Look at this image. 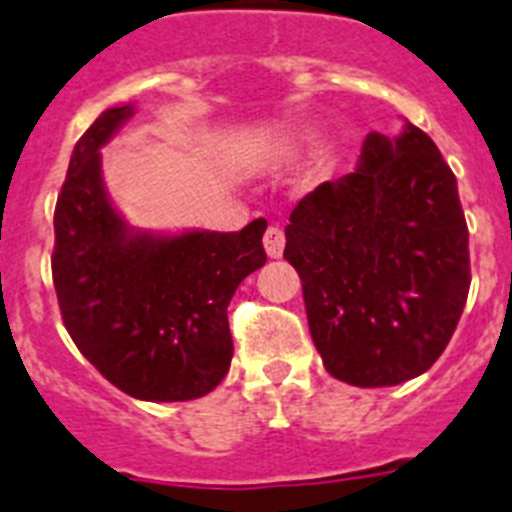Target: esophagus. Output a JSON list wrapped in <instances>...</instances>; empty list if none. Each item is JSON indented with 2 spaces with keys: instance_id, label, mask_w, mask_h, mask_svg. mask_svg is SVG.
I'll return each instance as SVG.
<instances>
[{
  "instance_id": "esophagus-1",
  "label": "esophagus",
  "mask_w": 512,
  "mask_h": 512,
  "mask_svg": "<svg viewBox=\"0 0 512 512\" xmlns=\"http://www.w3.org/2000/svg\"><path fill=\"white\" fill-rule=\"evenodd\" d=\"M262 242H265V252H268V257H281L283 247H286V234H283L281 226H268Z\"/></svg>"
}]
</instances>
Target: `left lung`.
I'll use <instances>...</instances> for the list:
<instances>
[{
  "mask_svg": "<svg viewBox=\"0 0 512 512\" xmlns=\"http://www.w3.org/2000/svg\"><path fill=\"white\" fill-rule=\"evenodd\" d=\"M304 286L324 368L394 386L446 350L471 283L469 229L456 177L428 133H368L361 164L301 198L286 252Z\"/></svg>",
  "mask_w": 512,
  "mask_h": 512,
  "instance_id": "8db88e82",
  "label": "left lung"
}]
</instances>
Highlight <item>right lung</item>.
<instances>
[{
  "instance_id": "obj_1",
  "label": "right lung",
  "mask_w": 512,
  "mask_h": 512,
  "mask_svg": "<svg viewBox=\"0 0 512 512\" xmlns=\"http://www.w3.org/2000/svg\"><path fill=\"white\" fill-rule=\"evenodd\" d=\"M131 113L105 110L71 151L53 213V286L66 332L110 384L144 402H188L229 371L226 306L268 260V221L180 237L128 231L102 185L100 146Z\"/></svg>"
}]
</instances>
